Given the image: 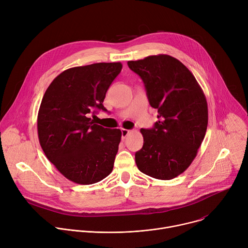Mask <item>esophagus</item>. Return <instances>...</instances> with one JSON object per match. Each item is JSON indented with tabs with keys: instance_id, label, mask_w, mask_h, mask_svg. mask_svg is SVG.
I'll return each instance as SVG.
<instances>
[{
	"instance_id": "obj_1",
	"label": "esophagus",
	"mask_w": 248,
	"mask_h": 248,
	"mask_svg": "<svg viewBox=\"0 0 248 248\" xmlns=\"http://www.w3.org/2000/svg\"><path fill=\"white\" fill-rule=\"evenodd\" d=\"M129 132H130V130L123 128V129H122V137H123V138H125V137L128 135V133H129Z\"/></svg>"
}]
</instances>
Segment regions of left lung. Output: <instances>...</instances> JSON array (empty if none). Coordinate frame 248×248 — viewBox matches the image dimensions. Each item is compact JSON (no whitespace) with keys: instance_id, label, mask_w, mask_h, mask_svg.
<instances>
[{"instance_id":"1","label":"left lung","mask_w":248,"mask_h":248,"mask_svg":"<svg viewBox=\"0 0 248 248\" xmlns=\"http://www.w3.org/2000/svg\"><path fill=\"white\" fill-rule=\"evenodd\" d=\"M142 79L151 107L159 119L140 131L143 146L135 153L140 171L157 180L183 173L197 155L208 124L206 97L190 70L169 55L127 62Z\"/></svg>"}]
</instances>
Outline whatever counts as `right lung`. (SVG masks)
Returning a JSON list of instances; mask_svg holds the SVG:
<instances>
[{
	"mask_svg": "<svg viewBox=\"0 0 248 248\" xmlns=\"http://www.w3.org/2000/svg\"><path fill=\"white\" fill-rule=\"evenodd\" d=\"M122 67L121 62H98L68 68L43 96L37 118L40 145L57 170L76 184H96L113 170L122 131L98 125L89 117L107 111L103 102Z\"/></svg>",
	"mask_w": 248,
	"mask_h": 248,
	"instance_id": "obj_1",
	"label": "right lung"
}]
</instances>
